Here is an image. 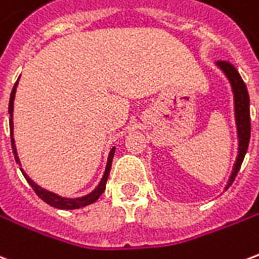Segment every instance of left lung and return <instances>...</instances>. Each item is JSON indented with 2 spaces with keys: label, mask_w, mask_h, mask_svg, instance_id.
Returning a JSON list of instances; mask_svg holds the SVG:
<instances>
[{
  "label": "left lung",
  "mask_w": 259,
  "mask_h": 259,
  "mask_svg": "<svg viewBox=\"0 0 259 259\" xmlns=\"http://www.w3.org/2000/svg\"><path fill=\"white\" fill-rule=\"evenodd\" d=\"M218 66L222 69L223 73L228 76L229 81L232 84L234 94V113H236V124H237V136H239V155L233 166V172L226 185V190L232 186L239 174L240 166L243 163L245 152L248 148L251 135V119H250V97L245 87V83L233 65L226 61H218Z\"/></svg>",
  "instance_id": "8db88e82"
}]
</instances>
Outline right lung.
Masks as SVG:
<instances>
[{"instance_id":"1","label":"right lung","mask_w":259,"mask_h":259,"mask_svg":"<svg viewBox=\"0 0 259 259\" xmlns=\"http://www.w3.org/2000/svg\"><path fill=\"white\" fill-rule=\"evenodd\" d=\"M19 80V79H18ZM16 85H18V81L15 83L14 89H12V93H11V98H9V107H8V112L11 115V119H9V129H11V141H12V151L15 154V159H16V162L19 163V158H18V154H16V147H15V140L14 137H12V130H14V122H12V112H14V100H15V93H16ZM113 154H115V147H113L111 152H109V157H108V162H107V168H105V174L102 176L101 182H100V185L97 186L96 190L90 193V194L84 195V197H80V198H64V197H59V195L54 194L51 191H47L41 189L40 186H37L33 180L27 176V175L22 170V174L27 180V183L31 186V189L34 190L40 198L42 201H46L48 205L54 206V208H59V209H77V208H81V206L85 205H90L93 202H96L98 198H100V195L104 193L105 190V185H107V180L108 176H109V170H111V166H112V158Z\"/></svg>"}]
</instances>
